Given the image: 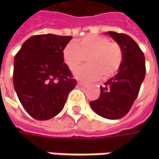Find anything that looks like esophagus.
<instances>
[{"label": "esophagus", "instance_id": "obj_1", "mask_svg": "<svg viewBox=\"0 0 159 159\" xmlns=\"http://www.w3.org/2000/svg\"><path fill=\"white\" fill-rule=\"evenodd\" d=\"M78 85H79L80 87H87V85H86V84H84V83H81V82H78Z\"/></svg>", "mask_w": 159, "mask_h": 159}]
</instances>
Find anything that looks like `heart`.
Returning <instances> with one entry per match:
<instances>
[{
	"label": "heart",
	"mask_w": 159,
	"mask_h": 159,
	"mask_svg": "<svg viewBox=\"0 0 159 159\" xmlns=\"http://www.w3.org/2000/svg\"><path fill=\"white\" fill-rule=\"evenodd\" d=\"M64 63L72 71L77 70L86 63L89 65L75 73L79 80L93 81L99 79H108L119 70L123 53L121 47L116 41L101 35L89 34L78 40V43H69L63 52Z\"/></svg>",
	"instance_id": "obj_1"
}]
</instances>
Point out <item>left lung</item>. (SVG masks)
<instances>
[{
	"mask_svg": "<svg viewBox=\"0 0 159 159\" xmlns=\"http://www.w3.org/2000/svg\"><path fill=\"white\" fill-rule=\"evenodd\" d=\"M108 34L121 47L123 61L116 76L101 86L100 96L90 102V106L105 119H118L128 113L139 94L146 72L145 57L137 43L127 34Z\"/></svg>",
	"mask_w": 159,
	"mask_h": 159,
	"instance_id": "left-lung-1",
	"label": "left lung"
}]
</instances>
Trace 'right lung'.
Listing matches in <instances>:
<instances>
[{
  "instance_id": "add662e5",
  "label": "right lung",
  "mask_w": 159,
  "mask_h": 159,
  "mask_svg": "<svg viewBox=\"0 0 159 159\" xmlns=\"http://www.w3.org/2000/svg\"><path fill=\"white\" fill-rule=\"evenodd\" d=\"M71 38L51 34L34 35L16 54L14 88L25 110L37 120L57 115L76 86L63 57Z\"/></svg>"
}]
</instances>
